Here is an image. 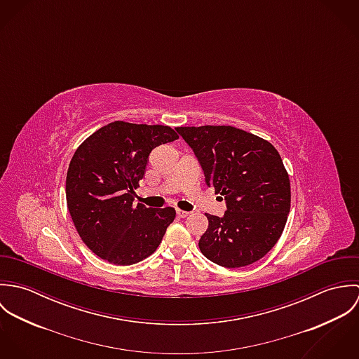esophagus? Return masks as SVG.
Instances as JSON below:
<instances>
[{
	"label": "esophagus",
	"mask_w": 359,
	"mask_h": 359,
	"mask_svg": "<svg viewBox=\"0 0 359 359\" xmlns=\"http://www.w3.org/2000/svg\"><path fill=\"white\" fill-rule=\"evenodd\" d=\"M189 214H191V212H188V211H184V210H180V208L177 210V215L181 217V218H185V217H188Z\"/></svg>",
	"instance_id": "esophagus-1"
}]
</instances>
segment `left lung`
<instances>
[{"instance_id":"8db88e82","label":"left lung","mask_w":359,"mask_h":359,"mask_svg":"<svg viewBox=\"0 0 359 359\" xmlns=\"http://www.w3.org/2000/svg\"><path fill=\"white\" fill-rule=\"evenodd\" d=\"M198 157L207 187L226 202L224 217L205 214L199 249L210 261L246 266L279 241L290 211V181L268 141L231 126L177 127Z\"/></svg>"}]
</instances>
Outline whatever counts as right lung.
<instances>
[{
  "instance_id": "add662e5",
  "label": "right lung",
  "mask_w": 359,
  "mask_h": 359,
  "mask_svg": "<svg viewBox=\"0 0 359 359\" xmlns=\"http://www.w3.org/2000/svg\"><path fill=\"white\" fill-rule=\"evenodd\" d=\"M175 140L168 126L113 121L77 148L66 175V202L93 253L110 264L131 265L156 252L175 210L133 205L134 189L151 152Z\"/></svg>"
}]
</instances>
